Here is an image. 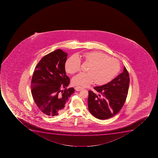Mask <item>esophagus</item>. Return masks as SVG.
Masks as SVG:
<instances>
[{
  "label": "esophagus",
  "mask_w": 158,
  "mask_h": 158,
  "mask_svg": "<svg viewBox=\"0 0 158 158\" xmlns=\"http://www.w3.org/2000/svg\"><path fill=\"white\" fill-rule=\"evenodd\" d=\"M75 89H76V91H80V90H81L83 89V88L80 87V86H77V87H75Z\"/></svg>",
  "instance_id": "esophagus-1"
}]
</instances>
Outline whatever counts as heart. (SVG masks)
Wrapping results in <instances>:
<instances>
[{
	"label": "heart",
	"instance_id": "b5f03b06",
	"mask_svg": "<svg viewBox=\"0 0 158 158\" xmlns=\"http://www.w3.org/2000/svg\"><path fill=\"white\" fill-rule=\"evenodd\" d=\"M81 57L90 65L88 73H80L73 78V83L76 85L87 87L94 81L97 85H104L113 80L120 70L118 61L102 52L97 51L85 52ZM80 59L73 56L65 62V70L70 74H74L80 70Z\"/></svg>",
	"mask_w": 158,
	"mask_h": 158
}]
</instances>
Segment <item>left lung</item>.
I'll use <instances>...</instances> for the list:
<instances>
[{"label": "left lung", "instance_id": "obj_1", "mask_svg": "<svg viewBox=\"0 0 158 158\" xmlns=\"http://www.w3.org/2000/svg\"><path fill=\"white\" fill-rule=\"evenodd\" d=\"M130 77L125 67L123 72L108 84L89 91L88 110L97 118L106 119L118 113L124 104L128 93Z\"/></svg>", "mask_w": 158, "mask_h": 158}]
</instances>
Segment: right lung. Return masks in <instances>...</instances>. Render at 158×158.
Wrapping results in <instances>:
<instances>
[{"instance_id":"obj_1","label":"right lung","mask_w":158,"mask_h":158,"mask_svg":"<svg viewBox=\"0 0 158 158\" xmlns=\"http://www.w3.org/2000/svg\"><path fill=\"white\" fill-rule=\"evenodd\" d=\"M67 56L60 49L51 52L40 60L33 74L31 90L34 100L41 111L49 116L61 113L74 93L73 88H66L70 83V78L65 74Z\"/></svg>"}]
</instances>
